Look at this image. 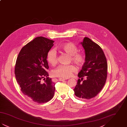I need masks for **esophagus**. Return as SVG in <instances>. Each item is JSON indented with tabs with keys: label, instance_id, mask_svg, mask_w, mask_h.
<instances>
[{
	"label": "esophagus",
	"instance_id": "obj_1",
	"mask_svg": "<svg viewBox=\"0 0 127 127\" xmlns=\"http://www.w3.org/2000/svg\"><path fill=\"white\" fill-rule=\"evenodd\" d=\"M66 80V79H63V78H59V80L60 81H64V80Z\"/></svg>",
	"mask_w": 127,
	"mask_h": 127
}]
</instances>
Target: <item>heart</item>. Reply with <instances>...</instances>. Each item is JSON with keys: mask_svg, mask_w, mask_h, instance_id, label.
<instances>
[{"mask_svg": "<svg viewBox=\"0 0 127 127\" xmlns=\"http://www.w3.org/2000/svg\"><path fill=\"white\" fill-rule=\"evenodd\" d=\"M61 51L70 56V62L78 66H82L85 62L84 56L78 52V48L72 43H66L61 46ZM47 61L51 65H55L58 62V56L53 49L50 50L47 55ZM77 71V68L73 65H62L58 66L53 71L52 74L55 77L66 79L72 76Z\"/></svg>", "mask_w": 127, "mask_h": 127, "instance_id": "b5f03b06", "label": "heart"}]
</instances>
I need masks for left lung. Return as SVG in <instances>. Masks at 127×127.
Instances as JSON below:
<instances>
[{"label": "left lung", "mask_w": 127, "mask_h": 127, "mask_svg": "<svg viewBox=\"0 0 127 127\" xmlns=\"http://www.w3.org/2000/svg\"><path fill=\"white\" fill-rule=\"evenodd\" d=\"M80 43L84 49L85 62L78 74L79 79L74 91L77 97L89 99L102 89L107 77L108 65L102 48L97 43L87 37ZM84 77L86 80H83Z\"/></svg>", "instance_id": "8db88e82"}]
</instances>
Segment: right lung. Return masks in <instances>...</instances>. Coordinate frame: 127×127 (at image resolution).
<instances>
[{
    "label": "right lung",
    "instance_id": "add662e5",
    "mask_svg": "<svg viewBox=\"0 0 127 127\" xmlns=\"http://www.w3.org/2000/svg\"><path fill=\"white\" fill-rule=\"evenodd\" d=\"M54 42L36 37L22 48L16 61L15 74L21 91L37 103L47 102L54 95L55 83L46 70L49 68L47 55Z\"/></svg>",
    "mask_w": 127,
    "mask_h": 127
}]
</instances>
